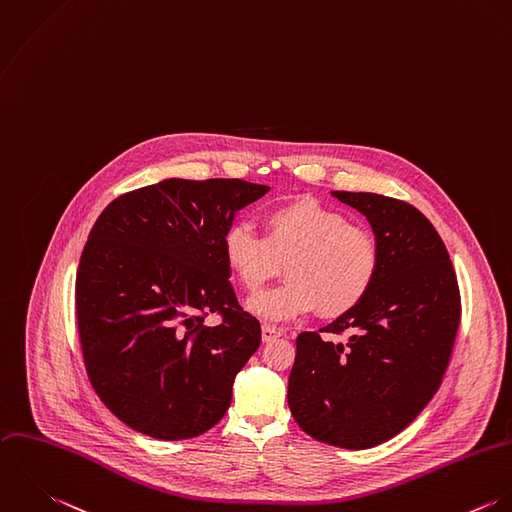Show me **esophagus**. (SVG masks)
<instances>
[{
	"label": "esophagus",
	"instance_id": "1",
	"mask_svg": "<svg viewBox=\"0 0 512 512\" xmlns=\"http://www.w3.org/2000/svg\"><path fill=\"white\" fill-rule=\"evenodd\" d=\"M282 336V330L280 328H274V326H268V324H264L262 326V341H274L276 338H280Z\"/></svg>",
	"mask_w": 512,
	"mask_h": 512
}]
</instances>
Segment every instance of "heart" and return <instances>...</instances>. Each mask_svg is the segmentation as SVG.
<instances>
[{
  "label": "heart",
  "instance_id": "1",
  "mask_svg": "<svg viewBox=\"0 0 512 512\" xmlns=\"http://www.w3.org/2000/svg\"><path fill=\"white\" fill-rule=\"evenodd\" d=\"M264 238L234 222L222 236V258L246 292H258L286 262L284 286L246 302L266 322L353 310L373 288L381 250L371 230L347 224L345 214L314 198H296L264 214Z\"/></svg>",
  "mask_w": 512,
  "mask_h": 512
}]
</instances>
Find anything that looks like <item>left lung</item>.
Masks as SVG:
<instances>
[{
	"label": "left lung",
	"mask_w": 512,
	"mask_h": 512,
	"mask_svg": "<svg viewBox=\"0 0 512 512\" xmlns=\"http://www.w3.org/2000/svg\"><path fill=\"white\" fill-rule=\"evenodd\" d=\"M365 216L381 250L369 294L324 332L296 340L288 405L314 439L369 449L401 433L431 401L447 369L461 318L449 252L411 204L375 192L332 190Z\"/></svg>",
	"instance_id": "1"
}]
</instances>
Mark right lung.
Segmentation results:
<instances>
[{
    "mask_svg": "<svg viewBox=\"0 0 512 512\" xmlns=\"http://www.w3.org/2000/svg\"><path fill=\"white\" fill-rule=\"evenodd\" d=\"M268 190L238 178H165L97 218L77 270L79 338L97 395L135 431L190 439L230 407L262 336L238 308L222 236ZM214 311L225 322L204 327Z\"/></svg>",
    "mask_w": 512,
    "mask_h": 512,
    "instance_id": "obj_1",
    "label": "right lung"
}]
</instances>
